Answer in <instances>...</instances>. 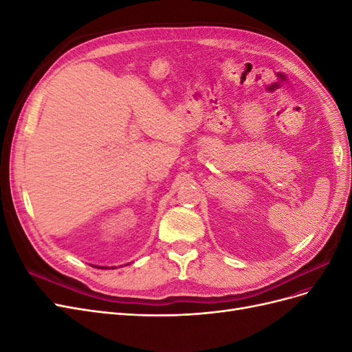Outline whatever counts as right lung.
<instances>
[{
  "label": "right lung",
  "instance_id": "obj_1",
  "mask_svg": "<svg viewBox=\"0 0 352 352\" xmlns=\"http://www.w3.org/2000/svg\"><path fill=\"white\" fill-rule=\"evenodd\" d=\"M94 267H97V269H116V267H104V265H94Z\"/></svg>",
  "mask_w": 352,
  "mask_h": 352
}]
</instances>
